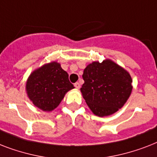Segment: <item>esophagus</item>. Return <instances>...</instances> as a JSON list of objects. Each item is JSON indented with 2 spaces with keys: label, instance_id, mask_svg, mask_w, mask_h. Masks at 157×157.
Returning a JSON list of instances; mask_svg holds the SVG:
<instances>
[{
  "label": "esophagus",
  "instance_id": "34e87169",
  "mask_svg": "<svg viewBox=\"0 0 157 157\" xmlns=\"http://www.w3.org/2000/svg\"><path fill=\"white\" fill-rule=\"evenodd\" d=\"M75 87H76V90H79V89L81 88V85H80V83H78V82H76V83H75Z\"/></svg>",
  "mask_w": 157,
  "mask_h": 157
}]
</instances>
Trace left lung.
<instances>
[{
    "label": "left lung",
    "instance_id": "obj_1",
    "mask_svg": "<svg viewBox=\"0 0 157 157\" xmlns=\"http://www.w3.org/2000/svg\"><path fill=\"white\" fill-rule=\"evenodd\" d=\"M82 77L85 81L81 88L82 96L91 112L100 117L121 109L133 90L129 72L111 59L88 64Z\"/></svg>",
    "mask_w": 157,
    "mask_h": 157
}]
</instances>
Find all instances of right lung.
<instances>
[{"instance_id": "add662e5", "label": "right lung", "mask_w": 157, "mask_h": 157, "mask_svg": "<svg viewBox=\"0 0 157 157\" xmlns=\"http://www.w3.org/2000/svg\"><path fill=\"white\" fill-rule=\"evenodd\" d=\"M74 88L67 72L55 61L34 70L26 82L28 97L34 106L44 112L55 109L65 94Z\"/></svg>"}]
</instances>
